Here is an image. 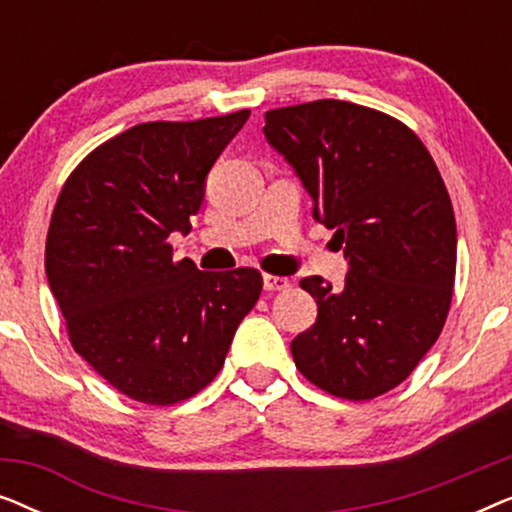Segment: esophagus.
Listing matches in <instances>:
<instances>
[{
	"mask_svg": "<svg viewBox=\"0 0 512 512\" xmlns=\"http://www.w3.org/2000/svg\"><path fill=\"white\" fill-rule=\"evenodd\" d=\"M291 286V282L286 277L279 275H263V289L265 291H286Z\"/></svg>",
	"mask_w": 512,
	"mask_h": 512,
	"instance_id": "34e87169",
	"label": "esophagus"
}]
</instances>
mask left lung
I'll return each mask as SVG.
<instances>
[{"mask_svg": "<svg viewBox=\"0 0 512 512\" xmlns=\"http://www.w3.org/2000/svg\"><path fill=\"white\" fill-rule=\"evenodd\" d=\"M263 132L349 258L345 289L300 279L319 314L291 342L296 368L347 401L387 394L424 359L450 312L457 223L445 181L408 125L354 102L270 109Z\"/></svg>", "mask_w": 512, "mask_h": 512, "instance_id": "obj_1", "label": "left lung"}]
</instances>
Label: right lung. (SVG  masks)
<instances>
[{"label": "right lung", "instance_id": "1", "mask_svg": "<svg viewBox=\"0 0 512 512\" xmlns=\"http://www.w3.org/2000/svg\"><path fill=\"white\" fill-rule=\"evenodd\" d=\"M251 111L139 123L74 167L46 235V277L74 352L132 401L174 405L219 375L261 272L174 261L205 179Z\"/></svg>", "mask_w": 512, "mask_h": 512}]
</instances>
